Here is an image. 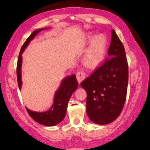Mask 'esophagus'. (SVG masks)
Here are the masks:
<instances>
[{"label": "esophagus", "mask_w": 150, "mask_h": 150, "mask_svg": "<svg viewBox=\"0 0 150 150\" xmlns=\"http://www.w3.org/2000/svg\"><path fill=\"white\" fill-rule=\"evenodd\" d=\"M85 74L83 71H79L77 73V75H76V77H77V79L79 83H81L82 81L85 79Z\"/></svg>", "instance_id": "obj_1"}]
</instances>
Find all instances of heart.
Masks as SVG:
<instances>
[{"mask_svg":"<svg viewBox=\"0 0 150 150\" xmlns=\"http://www.w3.org/2000/svg\"><path fill=\"white\" fill-rule=\"evenodd\" d=\"M88 41L91 45L83 57V62L89 69H95L101 65L105 59L107 48V39L104 34L96 35L91 33L88 34Z\"/></svg>","mask_w":150,"mask_h":150,"instance_id":"1","label":"heart"}]
</instances>
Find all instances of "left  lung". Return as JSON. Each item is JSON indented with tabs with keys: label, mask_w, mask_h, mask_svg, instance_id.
Instances as JSON below:
<instances>
[{
	"label": "left lung",
	"mask_w": 150,
	"mask_h": 150,
	"mask_svg": "<svg viewBox=\"0 0 150 150\" xmlns=\"http://www.w3.org/2000/svg\"><path fill=\"white\" fill-rule=\"evenodd\" d=\"M108 55L103 64L81 83L87 94L88 118L101 125L111 123L120 115L128 88V65L125 50L114 30Z\"/></svg>",
	"instance_id": "left-lung-1"
}]
</instances>
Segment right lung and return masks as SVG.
<instances>
[{
	"label": "right lung",
	"instance_id": "1",
	"mask_svg": "<svg viewBox=\"0 0 150 150\" xmlns=\"http://www.w3.org/2000/svg\"><path fill=\"white\" fill-rule=\"evenodd\" d=\"M44 29L46 28L36 30L33 32L32 34L28 38V39L24 42L21 50H20L16 68L18 84V87L20 89H21L22 84L21 73L22 53L28 45L30 41H32L40 32L42 31ZM77 87L78 83L75 75L73 74L71 76H67L62 80L59 88L56 91V93H55L54 103H53V105L50 110L43 112H38L30 110L26 108V110L28 112L29 115L38 123L47 126L57 125L65 118L68 102L70 99L71 96L73 93L77 89Z\"/></svg>",
	"mask_w": 150,
	"mask_h": 150
}]
</instances>
